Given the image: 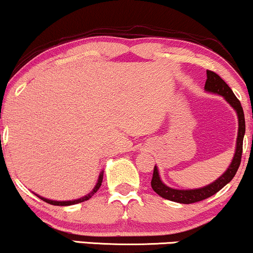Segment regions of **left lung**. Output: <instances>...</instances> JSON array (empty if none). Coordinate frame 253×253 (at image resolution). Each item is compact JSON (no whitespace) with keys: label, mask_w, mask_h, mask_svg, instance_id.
<instances>
[{"label":"left lung","mask_w":253,"mask_h":253,"mask_svg":"<svg viewBox=\"0 0 253 253\" xmlns=\"http://www.w3.org/2000/svg\"><path fill=\"white\" fill-rule=\"evenodd\" d=\"M205 90L208 92H213V94L221 95L226 101L229 103V106L236 110L238 115V136H237V145H236V153H234L233 159H232L231 164L227 168V170L222 173L216 181H214L211 184L206 185L203 188L199 189H189V190H181V189H173V188L168 187L162 182L161 177H159L158 168L155 167L153 169L152 181H151V187L152 189L158 194L159 196L164 197V199L170 200V201L178 202V203H189L199 202L202 200L208 199L217 191L221 190L227 183L233 179L234 175L237 173L238 168H239L240 162H242V153H243V139L245 135V118H244V110L240 101L233 94L232 89L226 84L225 81L222 80L219 75L215 72L207 70V81L205 84Z\"/></svg>","instance_id":"1"}]
</instances>
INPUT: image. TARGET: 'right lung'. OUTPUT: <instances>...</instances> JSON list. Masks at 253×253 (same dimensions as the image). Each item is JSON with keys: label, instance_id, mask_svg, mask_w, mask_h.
Returning <instances> with one entry per match:
<instances>
[{"label": "right lung", "instance_id": "right-lung-1", "mask_svg": "<svg viewBox=\"0 0 253 253\" xmlns=\"http://www.w3.org/2000/svg\"><path fill=\"white\" fill-rule=\"evenodd\" d=\"M102 179H103V171H102V172L100 173V176H98L97 183H96V185H95V187H94V189H92L91 191H90V193L88 194V195H85V196L81 197V199H77V200H72V201H53V200L45 199V197H42V196L37 195V194H36V195H37L38 197H39V199H42V201H45V202L50 203V205H53V206H71V205H76V203H81V202L86 201V200H89L90 197H91L92 195H94V194L96 193V191H97L98 189H100L101 184H102Z\"/></svg>", "mask_w": 253, "mask_h": 253}]
</instances>
